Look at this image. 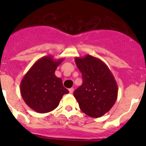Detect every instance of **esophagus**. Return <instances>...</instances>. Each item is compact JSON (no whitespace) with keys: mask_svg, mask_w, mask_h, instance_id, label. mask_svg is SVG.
I'll use <instances>...</instances> for the list:
<instances>
[{"mask_svg":"<svg viewBox=\"0 0 146 146\" xmlns=\"http://www.w3.org/2000/svg\"><path fill=\"white\" fill-rule=\"evenodd\" d=\"M69 92H70V93L73 94V92H74V89L73 88H70V89H69Z\"/></svg>","mask_w":146,"mask_h":146,"instance_id":"obj_1","label":"esophagus"}]
</instances>
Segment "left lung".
<instances>
[{
  "instance_id": "left-lung-1",
  "label": "left lung",
  "mask_w": 146,
  "mask_h": 146,
  "mask_svg": "<svg viewBox=\"0 0 146 146\" xmlns=\"http://www.w3.org/2000/svg\"><path fill=\"white\" fill-rule=\"evenodd\" d=\"M75 62L82 73L83 82L73 96L83 113L92 117H100L116 102L117 82L108 66L97 57L86 54L75 57Z\"/></svg>"
}]
</instances>
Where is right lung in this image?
Wrapping results in <instances>:
<instances>
[{
    "label": "right lung",
    "instance_id": "1",
    "mask_svg": "<svg viewBox=\"0 0 146 146\" xmlns=\"http://www.w3.org/2000/svg\"><path fill=\"white\" fill-rule=\"evenodd\" d=\"M64 58L55 60L48 55L38 59L25 74L20 83L23 99L31 109L40 113L54 110L69 91L54 73Z\"/></svg>",
    "mask_w": 146,
    "mask_h": 146
}]
</instances>
